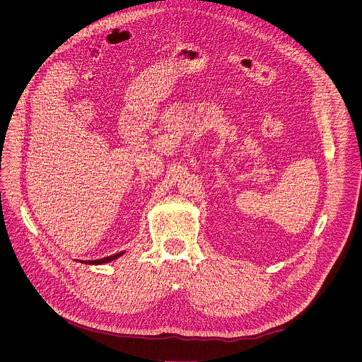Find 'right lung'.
Masks as SVG:
<instances>
[{
    "label": "right lung",
    "instance_id": "add662e5",
    "mask_svg": "<svg viewBox=\"0 0 362 362\" xmlns=\"http://www.w3.org/2000/svg\"><path fill=\"white\" fill-rule=\"evenodd\" d=\"M124 252H120V253H115V255H110V256H106V257H101V259H95V261H91V264H95V265H101V264H107V262H112L115 259H117L119 256H122Z\"/></svg>",
    "mask_w": 362,
    "mask_h": 362
}]
</instances>
